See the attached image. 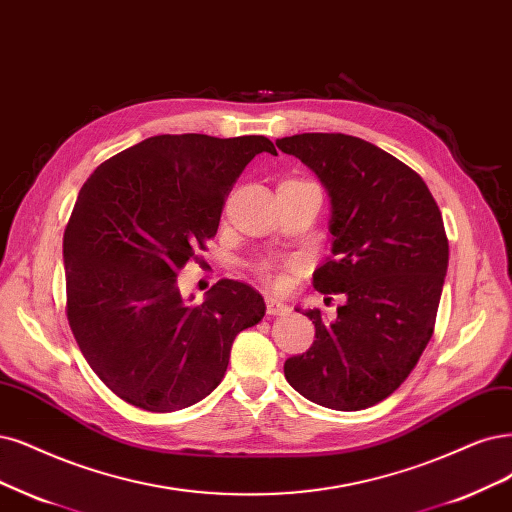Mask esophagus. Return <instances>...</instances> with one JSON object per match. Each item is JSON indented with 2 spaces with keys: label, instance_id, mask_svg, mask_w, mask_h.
<instances>
[{
  "label": "esophagus",
  "instance_id": "esophagus-1",
  "mask_svg": "<svg viewBox=\"0 0 512 512\" xmlns=\"http://www.w3.org/2000/svg\"><path fill=\"white\" fill-rule=\"evenodd\" d=\"M266 301H268V314L270 316H282V314H287L289 312V306L285 304V301H280V299H276V297H266Z\"/></svg>",
  "mask_w": 512,
  "mask_h": 512
}]
</instances>
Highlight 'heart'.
Returning a JSON list of instances; mask_svg holds the SVG:
<instances>
[{"instance_id":"heart-1","label":"heart","mask_w":512,"mask_h":512,"mask_svg":"<svg viewBox=\"0 0 512 512\" xmlns=\"http://www.w3.org/2000/svg\"><path fill=\"white\" fill-rule=\"evenodd\" d=\"M308 183V181H299ZM299 270V263L295 259H282V261H263L255 268L257 276L266 280L274 289H285L289 285V274Z\"/></svg>"}]
</instances>
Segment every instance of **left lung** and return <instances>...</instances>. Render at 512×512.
<instances>
[{"mask_svg": "<svg viewBox=\"0 0 512 512\" xmlns=\"http://www.w3.org/2000/svg\"><path fill=\"white\" fill-rule=\"evenodd\" d=\"M276 145L327 187L335 257L316 270L314 289L346 299L335 320L306 312L316 339L289 358L285 377L316 405L373 407L407 380L432 337L449 261L441 211L413 168L369 141L304 132Z\"/></svg>", "mask_w": 512, "mask_h": 512, "instance_id": "8db88e82", "label": "left lung"}]
</instances>
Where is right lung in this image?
I'll return each mask as SVG.
<instances>
[{"label": "right lung", "instance_id": "obj_1", "mask_svg": "<svg viewBox=\"0 0 512 512\" xmlns=\"http://www.w3.org/2000/svg\"><path fill=\"white\" fill-rule=\"evenodd\" d=\"M268 137L158 135L105 160L75 200L63 236L67 320L84 358L122 401L177 411L223 380L263 297L219 280L189 306L177 274L215 238L227 196Z\"/></svg>", "mask_w": 512, "mask_h": 512}]
</instances>
